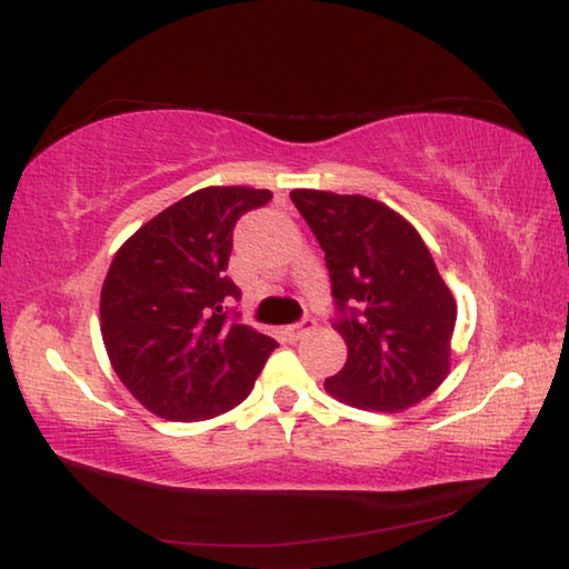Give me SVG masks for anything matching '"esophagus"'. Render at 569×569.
Instances as JSON below:
<instances>
[{"label": "esophagus", "instance_id": "esophagus-1", "mask_svg": "<svg viewBox=\"0 0 569 569\" xmlns=\"http://www.w3.org/2000/svg\"><path fill=\"white\" fill-rule=\"evenodd\" d=\"M313 331V319H303L301 323H291V327H286L283 333L288 341H301L306 333Z\"/></svg>", "mask_w": 569, "mask_h": 569}]
</instances>
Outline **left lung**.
I'll return each mask as SVG.
<instances>
[{
	"instance_id": "8db88e82",
	"label": "left lung",
	"mask_w": 569,
	"mask_h": 569,
	"mask_svg": "<svg viewBox=\"0 0 569 569\" xmlns=\"http://www.w3.org/2000/svg\"><path fill=\"white\" fill-rule=\"evenodd\" d=\"M293 204L327 258L347 365L323 382L359 410L402 412L450 372L456 299L420 232L365 194L293 189Z\"/></svg>"
}]
</instances>
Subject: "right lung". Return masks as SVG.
<instances>
[{
    "label": "right lung",
    "mask_w": 569,
    "mask_h": 569,
    "mask_svg": "<svg viewBox=\"0 0 569 569\" xmlns=\"http://www.w3.org/2000/svg\"><path fill=\"white\" fill-rule=\"evenodd\" d=\"M268 189L204 187L116 250L101 288V337L113 372L143 408L174 422L210 420L248 398L278 345L228 319L232 228Z\"/></svg>",
    "instance_id": "add662e5"
}]
</instances>
